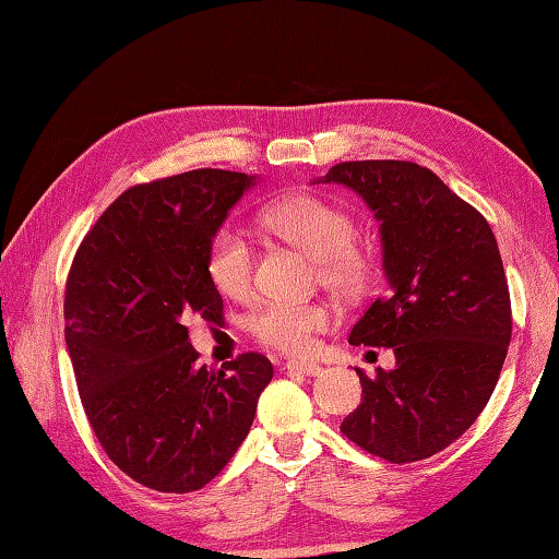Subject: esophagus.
<instances>
[{
	"mask_svg": "<svg viewBox=\"0 0 559 559\" xmlns=\"http://www.w3.org/2000/svg\"><path fill=\"white\" fill-rule=\"evenodd\" d=\"M286 369L288 371H296V373H308V377H314V373H320L322 367L320 364H312V361H286Z\"/></svg>",
	"mask_w": 559,
	"mask_h": 559,
	"instance_id": "34e87169",
	"label": "esophagus"
}]
</instances>
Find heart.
Segmentation results:
<instances>
[{
    "mask_svg": "<svg viewBox=\"0 0 559 559\" xmlns=\"http://www.w3.org/2000/svg\"><path fill=\"white\" fill-rule=\"evenodd\" d=\"M266 227L283 241L318 261L324 286L340 293H359L371 276L369 253L354 237L357 225L349 210L310 192H296L273 202L263 215ZM207 273L215 288L231 300H247L257 283V249L235 222L222 225L210 239ZM334 322L324 302L263 300L249 314L247 328L261 344L283 354H306L314 337Z\"/></svg>",
    "mask_w": 559,
    "mask_h": 559,
    "instance_id": "b5f03b06",
    "label": "heart"
}]
</instances>
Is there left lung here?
Returning <instances> with one entry per match:
<instances>
[{"instance_id":"8db88e82","label":"left lung","mask_w":559,"mask_h":559,"mask_svg":"<svg viewBox=\"0 0 559 559\" xmlns=\"http://www.w3.org/2000/svg\"><path fill=\"white\" fill-rule=\"evenodd\" d=\"M342 182L381 222L389 288L349 342L391 347L340 430L369 454L408 464L442 452L479 418L503 369L513 318L499 245L479 210L413 160H344Z\"/></svg>"}]
</instances>
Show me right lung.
Returning a JSON list of instances; mask_svg holds the SVG:
<instances>
[{"mask_svg": "<svg viewBox=\"0 0 559 559\" xmlns=\"http://www.w3.org/2000/svg\"><path fill=\"white\" fill-rule=\"evenodd\" d=\"M257 176L198 168L121 192L78 247L66 342L107 456L164 493L210 484L235 456L273 367L259 352L200 367L188 318L222 322L210 239Z\"/></svg>", "mask_w": 559, "mask_h": 559, "instance_id": "add662e5", "label": "right lung"}]
</instances>
